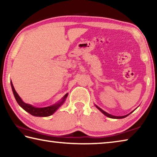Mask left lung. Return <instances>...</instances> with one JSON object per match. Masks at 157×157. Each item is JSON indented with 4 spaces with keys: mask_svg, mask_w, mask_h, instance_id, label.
<instances>
[{
    "mask_svg": "<svg viewBox=\"0 0 157 157\" xmlns=\"http://www.w3.org/2000/svg\"><path fill=\"white\" fill-rule=\"evenodd\" d=\"M95 107H96L98 109H99L100 111H101V112H102L103 114H105V115L106 116H107V117H109V118H115V119H121V118H125V117H127V116H129V114L130 113H132V112H133V111H132V112L131 113H129V114H127V115H125V116H113V115H111V114H109V113H107V112H106V111H103L102 109H100L99 107H98V106L97 105H95Z\"/></svg>",
    "mask_w": 157,
    "mask_h": 157,
    "instance_id": "obj_1",
    "label": "left lung"
}]
</instances>
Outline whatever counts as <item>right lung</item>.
Here are the masks:
<instances>
[{
  "label": "right lung",
  "instance_id": "1",
  "mask_svg": "<svg viewBox=\"0 0 157 157\" xmlns=\"http://www.w3.org/2000/svg\"><path fill=\"white\" fill-rule=\"evenodd\" d=\"M11 86H12L13 94H14V98L16 100H17L18 105L21 106V107H22L25 111H26L27 112L30 113L31 115H33L34 116L47 117V116H51L52 114L54 113L55 111L58 109V108H59L61 105H63V103L64 102L66 98L68 96V94H66L62 98V99L59 100V102L56 103V104L49 106V107H46L37 108V107H34L33 105L27 104V103H25L22 100H21V98H20L19 95H18L17 91H15L12 82H11Z\"/></svg>",
  "mask_w": 157,
  "mask_h": 157
}]
</instances>
